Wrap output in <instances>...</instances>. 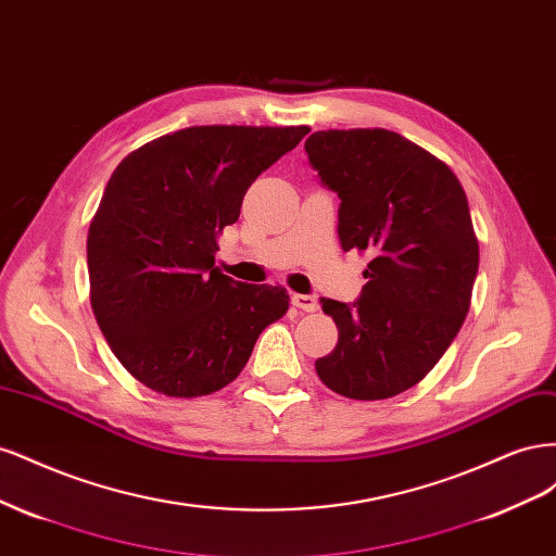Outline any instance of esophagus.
Instances as JSON below:
<instances>
[{
  "mask_svg": "<svg viewBox=\"0 0 556 556\" xmlns=\"http://www.w3.org/2000/svg\"><path fill=\"white\" fill-rule=\"evenodd\" d=\"M292 304L296 308H301V311H306V313H315L317 311V296H313V294H294L292 296Z\"/></svg>",
  "mask_w": 556,
  "mask_h": 556,
  "instance_id": "esophagus-1",
  "label": "esophagus"
}]
</instances>
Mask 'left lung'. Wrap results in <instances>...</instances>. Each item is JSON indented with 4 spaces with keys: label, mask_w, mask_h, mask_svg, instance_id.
<instances>
[{
    "label": "left lung",
    "mask_w": 556,
    "mask_h": 556,
    "mask_svg": "<svg viewBox=\"0 0 556 556\" xmlns=\"http://www.w3.org/2000/svg\"><path fill=\"white\" fill-rule=\"evenodd\" d=\"M317 176L341 199V248L368 250L362 296L323 299L339 343L315 362L336 394L378 401L410 390L462 329L480 250L450 166L390 129H327L306 141Z\"/></svg>",
    "instance_id": "left-lung-1"
}]
</instances>
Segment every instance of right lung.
<instances>
[{
    "mask_svg": "<svg viewBox=\"0 0 556 556\" xmlns=\"http://www.w3.org/2000/svg\"><path fill=\"white\" fill-rule=\"evenodd\" d=\"M308 131L185 127L115 166L88 231L90 304L117 362L148 390L176 399L223 390L288 313V290L231 280L215 250L250 185Z\"/></svg>",
    "mask_w": 556,
    "mask_h": 556,
    "instance_id": "1",
    "label": "right lung"
}]
</instances>
